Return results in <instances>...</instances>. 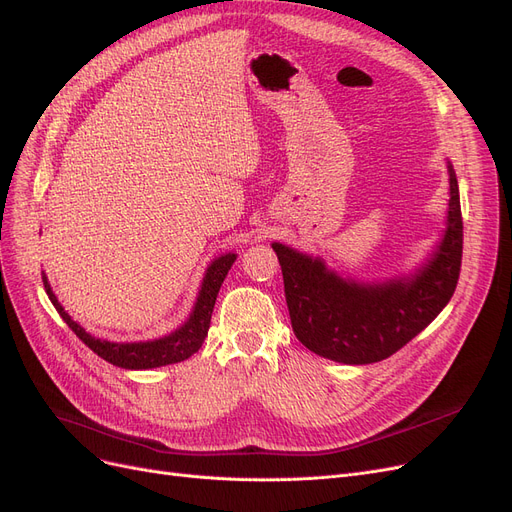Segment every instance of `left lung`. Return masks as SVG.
I'll return each mask as SVG.
<instances>
[{"label": "left lung", "instance_id": "8db88e82", "mask_svg": "<svg viewBox=\"0 0 512 512\" xmlns=\"http://www.w3.org/2000/svg\"><path fill=\"white\" fill-rule=\"evenodd\" d=\"M449 170L447 227L437 249L409 276L358 282L329 270L323 259L274 242L291 325L308 350L344 365L384 361L422 333L449 304L462 266L458 179Z\"/></svg>", "mask_w": 512, "mask_h": 512}]
</instances>
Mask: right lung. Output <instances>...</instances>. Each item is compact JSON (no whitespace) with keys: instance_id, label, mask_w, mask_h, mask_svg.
Instances as JSON below:
<instances>
[{"instance_id":"right-lung-1","label":"right lung","mask_w":512,"mask_h":512,"mask_svg":"<svg viewBox=\"0 0 512 512\" xmlns=\"http://www.w3.org/2000/svg\"><path fill=\"white\" fill-rule=\"evenodd\" d=\"M234 261H236V253H225L217 257L211 266L206 268L198 299L189 318L177 331L164 335L160 339H151V342L116 344V342H107V339L92 337L78 323H75V320H71V316L59 304V299H56V295L50 289L46 274H42V280L56 312L61 314V318L69 325V329L78 335L94 354H99L103 361L122 369H154V367L181 363L200 350V346L204 344V337L208 333V327H211V316L217 301V293L221 289V282L225 280L227 272H230Z\"/></svg>"}]
</instances>
